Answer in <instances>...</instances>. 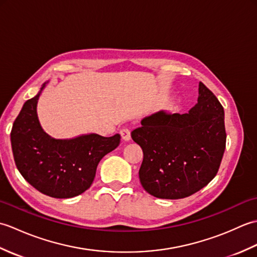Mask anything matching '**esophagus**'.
<instances>
[{
	"label": "esophagus",
	"mask_w": 257,
	"mask_h": 257,
	"mask_svg": "<svg viewBox=\"0 0 257 257\" xmlns=\"http://www.w3.org/2000/svg\"><path fill=\"white\" fill-rule=\"evenodd\" d=\"M120 135H121V138L123 141H129L132 139V135H130V130L127 128H123L120 130Z\"/></svg>",
	"instance_id": "esophagus-1"
}]
</instances>
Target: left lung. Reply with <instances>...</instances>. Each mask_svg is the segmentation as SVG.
<instances>
[{"instance_id": "left-lung-1", "label": "left lung", "mask_w": 257, "mask_h": 257, "mask_svg": "<svg viewBox=\"0 0 257 257\" xmlns=\"http://www.w3.org/2000/svg\"><path fill=\"white\" fill-rule=\"evenodd\" d=\"M132 138L144 152L139 179L147 192L159 199L187 198L219 171L226 143L224 109L200 81L198 103L189 112L152 113Z\"/></svg>"}]
</instances>
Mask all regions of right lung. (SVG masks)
<instances>
[{"mask_svg":"<svg viewBox=\"0 0 257 257\" xmlns=\"http://www.w3.org/2000/svg\"><path fill=\"white\" fill-rule=\"evenodd\" d=\"M46 83L23 105L11 132L15 165L23 178L43 194L69 199L81 194L94 181L98 163L120 144V135H80L55 139L42 128L37 102Z\"/></svg>","mask_w":257,"mask_h":257,"instance_id":"right-lung-1","label":"right lung"}]
</instances>
